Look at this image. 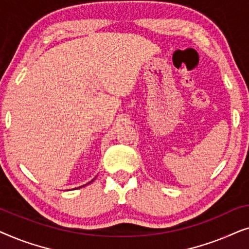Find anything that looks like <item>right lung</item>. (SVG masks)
Instances as JSON below:
<instances>
[{
  "label": "right lung",
  "instance_id": "1",
  "mask_svg": "<svg viewBox=\"0 0 249 249\" xmlns=\"http://www.w3.org/2000/svg\"><path fill=\"white\" fill-rule=\"evenodd\" d=\"M91 181H93V180H91ZM91 181H90V182H91Z\"/></svg>",
  "mask_w": 249,
  "mask_h": 249
}]
</instances>
